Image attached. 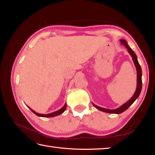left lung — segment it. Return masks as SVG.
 <instances>
[{
  "label": "left lung",
  "instance_id": "left-lung-1",
  "mask_svg": "<svg viewBox=\"0 0 155 155\" xmlns=\"http://www.w3.org/2000/svg\"><path fill=\"white\" fill-rule=\"evenodd\" d=\"M120 43L124 45L125 47L127 48V51L131 56V57L133 58V62L134 64V66L137 68V88H136V91L134 94H133V96L131 97L130 100H128L127 103H125L124 104L122 105L120 107H118L116 109H107V108H102L97 106V105L94 104L93 103V106L97 108L98 110H100L103 112H105V113H111V114H120L122 113H123L124 111L126 110L127 108L129 107L131 104H132L134 101H136L137 98L139 97L140 95V93L141 92V89H142V69H141L139 63V61H138L137 57L136 54L134 53V52L132 50L129 46H128L127 42L124 40V39H120Z\"/></svg>",
  "mask_w": 155,
  "mask_h": 155
}]
</instances>
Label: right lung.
Masks as SVG:
<instances>
[{
  "label": "right lung",
  "instance_id": "obj_1",
  "mask_svg": "<svg viewBox=\"0 0 155 155\" xmlns=\"http://www.w3.org/2000/svg\"><path fill=\"white\" fill-rule=\"evenodd\" d=\"M31 110V111L34 114H35L36 115H37V116L38 117H56V116H58V115L61 114L62 113H63L66 108H67V104L65 103V104L64 105V107H62L61 109H59L57 111H54L53 112V113H49V114H40V113H37V112H35V110H33L32 109V108H31L29 107H28Z\"/></svg>",
  "mask_w": 155,
  "mask_h": 155
}]
</instances>
